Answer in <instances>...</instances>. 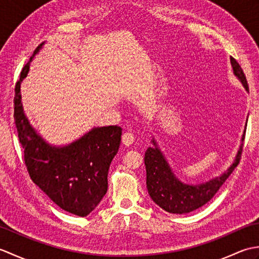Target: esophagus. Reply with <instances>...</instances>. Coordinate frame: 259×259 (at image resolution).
I'll list each match as a JSON object with an SVG mask.
<instances>
[{
	"instance_id": "34e87169",
	"label": "esophagus",
	"mask_w": 259,
	"mask_h": 259,
	"mask_svg": "<svg viewBox=\"0 0 259 259\" xmlns=\"http://www.w3.org/2000/svg\"><path fill=\"white\" fill-rule=\"evenodd\" d=\"M135 141V135L133 133H124L122 135V144L125 145V146H130L133 145Z\"/></svg>"
}]
</instances>
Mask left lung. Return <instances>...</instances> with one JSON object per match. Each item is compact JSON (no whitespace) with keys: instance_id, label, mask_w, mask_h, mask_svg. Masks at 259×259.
I'll use <instances>...</instances> for the list:
<instances>
[{"instance_id":"obj_1","label":"left lung","mask_w":259,"mask_h":259,"mask_svg":"<svg viewBox=\"0 0 259 259\" xmlns=\"http://www.w3.org/2000/svg\"><path fill=\"white\" fill-rule=\"evenodd\" d=\"M230 63L234 74L243 83L246 91H249L245 73L239 63L233 57H230ZM244 138L245 135H243L241 141H244ZM151 142L155 148L149 147L145 153L148 192L151 199L163 210L178 214L194 211L206 205L238 166L243 152V145H240L234 162L218 177L199 185H187L176 177L155 139Z\"/></svg>"}]
</instances>
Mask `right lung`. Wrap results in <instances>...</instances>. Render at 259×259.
<instances>
[{
	"label": "right lung",
	"mask_w": 259,
	"mask_h": 259,
	"mask_svg": "<svg viewBox=\"0 0 259 259\" xmlns=\"http://www.w3.org/2000/svg\"><path fill=\"white\" fill-rule=\"evenodd\" d=\"M45 43L33 52L15 84L14 120L31 179L63 210L85 217L108 189L110 163L119 150L122 129L97 126L67 146H52L30 124L21 102L20 85L30 63Z\"/></svg>",
	"instance_id": "add662e5"
}]
</instances>
